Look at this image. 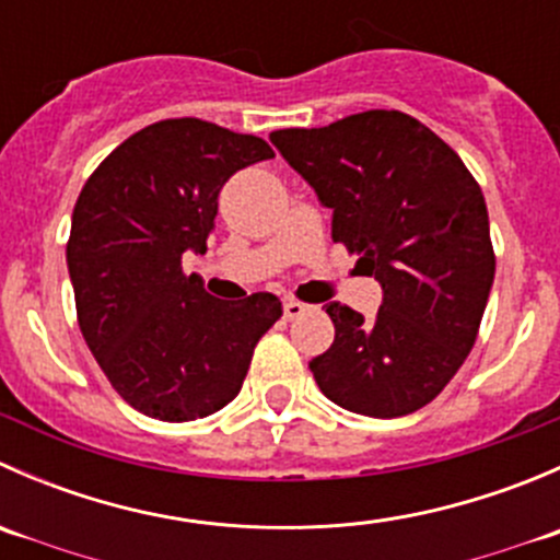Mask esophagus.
I'll return each mask as SVG.
<instances>
[{"mask_svg":"<svg viewBox=\"0 0 560 560\" xmlns=\"http://www.w3.org/2000/svg\"><path fill=\"white\" fill-rule=\"evenodd\" d=\"M308 306H303L301 301H287L284 303V319H298V316L306 314Z\"/></svg>","mask_w":560,"mask_h":560,"instance_id":"obj_1","label":"esophagus"}]
</instances>
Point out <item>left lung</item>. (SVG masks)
I'll use <instances>...</instances> for the list:
<instances>
[{
    "instance_id": "1",
    "label": "left lung",
    "mask_w": 560,
    "mask_h": 560,
    "mask_svg": "<svg viewBox=\"0 0 560 560\" xmlns=\"http://www.w3.org/2000/svg\"><path fill=\"white\" fill-rule=\"evenodd\" d=\"M270 143L332 211V241L382 284L374 319L325 306L336 338L308 363L316 385L354 415L422 409L471 352L493 287L482 189L436 132L400 110L279 129Z\"/></svg>"
}]
</instances>
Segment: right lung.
Listing matches in <instances>:
<instances>
[{"instance_id":"add662e5","label":"right lung","mask_w":560,"mask_h":560,"mask_svg":"<svg viewBox=\"0 0 560 560\" xmlns=\"http://www.w3.org/2000/svg\"><path fill=\"white\" fill-rule=\"evenodd\" d=\"M273 156L262 138L200 118L140 129L105 156L72 211L67 268L78 325L113 389L140 415L189 422L228 406L281 301H219L186 252L206 254L230 175Z\"/></svg>"}]
</instances>
